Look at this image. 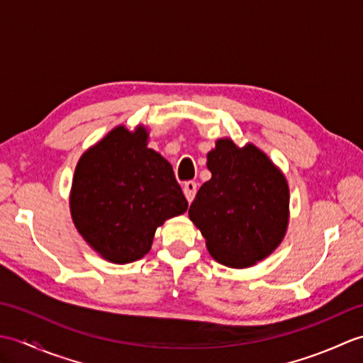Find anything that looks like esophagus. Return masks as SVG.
Listing matches in <instances>:
<instances>
[{
  "label": "esophagus",
  "instance_id": "esophagus-1",
  "mask_svg": "<svg viewBox=\"0 0 363 363\" xmlns=\"http://www.w3.org/2000/svg\"><path fill=\"white\" fill-rule=\"evenodd\" d=\"M184 195H186V198H187V201L190 203V201H194V198H195V195H196V182H194V181H187L186 184H184Z\"/></svg>",
  "mask_w": 363,
  "mask_h": 363
}]
</instances>
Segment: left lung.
<instances>
[{
    "label": "left lung",
    "instance_id": "8db88e82",
    "mask_svg": "<svg viewBox=\"0 0 363 363\" xmlns=\"http://www.w3.org/2000/svg\"><path fill=\"white\" fill-rule=\"evenodd\" d=\"M212 177L198 190L189 217L201 230L211 256L246 268L269 256L289 225V186L265 152L220 138L207 154Z\"/></svg>",
    "mask_w": 363,
    "mask_h": 363
}]
</instances>
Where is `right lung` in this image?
I'll list each match as a JSON object with an SVG mask.
<instances>
[{
  "label": "right lung",
  "mask_w": 363,
  "mask_h": 363,
  "mask_svg": "<svg viewBox=\"0 0 363 363\" xmlns=\"http://www.w3.org/2000/svg\"><path fill=\"white\" fill-rule=\"evenodd\" d=\"M146 143L143 126L133 133L118 126L84 152L74 169V226L113 264L142 259L151 250L156 229L189 207L173 167Z\"/></svg>",
  "instance_id": "1"
}]
</instances>
